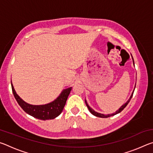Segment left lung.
Returning <instances> with one entry per match:
<instances>
[{"instance_id":"1","label":"left lung","mask_w":153,"mask_h":153,"mask_svg":"<svg viewBox=\"0 0 153 153\" xmlns=\"http://www.w3.org/2000/svg\"><path fill=\"white\" fill-rule=\"evenodd\" d=\"M132 60H133V64H134V61L133 57H132ZM135 88H136V85H135V87H134V90H133V92H132V93H131V96H130V97H129V99H128V100H127V102L125 103V104H123L122 106H121V107H120V108H119L118 110H117V111H115V113H112V114H107V115H105V114L98 113V112H97V111H95L94 109H92V108L90 107V106L88 105V103H87V101H86V99H85V102H86V106H87L88 108L89 111L93 115L96 116V117H101V118H107V117H111V116H113V115H117V114H118V113H120V112H121V111H122L123 110V108H125L127 105H128V104L129 102V101H130L131 97H132L133 94H134V90H135Z\"/></svg>"}]
</instances>
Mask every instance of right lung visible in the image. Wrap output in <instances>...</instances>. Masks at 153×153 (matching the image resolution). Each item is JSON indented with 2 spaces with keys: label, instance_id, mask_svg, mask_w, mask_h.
Listing matches in <instances>:
<instances>
[{
  "label": "right lung",
  "instance_id": "right-lung-1",
  "mask_svg": "<svg viewBox=\"0 0 153 153\" xmlns=\"http://www.w3.org/2000/svg\"><path fill=\"white\" fill-rule=\"evenodd\" d=\"M11 82L12 91L14 97L18 104L22 108V109L28 115L40 120H53L58 117L63 110L67 98H68L69 94H70L72 88V87H68L66 88L65 89H63L55 100L48 104L33 105L27 103L22 98H20L19 96L15 92L13 85L12 84V81H11Z\"/></svg>",
  "mask_w": 153,
  "mask_h": 153
}]
</instances>
